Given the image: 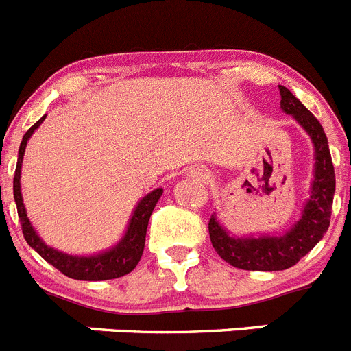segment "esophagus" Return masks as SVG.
<instances>
[{
    "label": "esophagus",
    "mask_w": 351,
    "mask_h": 351,
    "mask_svg": "<svg viewBox=\"0 0 351 351\" xmlns=\"http://www.w3.org/2000/svg\"><path fill=\"white\" fill-rule=\"evenodd\" d=\"M193 178L200 179V181H207V179H209V172L204 169H197L193 170Z\"/></svg>",
    "instance_id": "obj_1"
}]
</instances>
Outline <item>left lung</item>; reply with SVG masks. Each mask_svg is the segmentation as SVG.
<instances>
[{"label": "left lung", "instance_id": "obj_1", "mask_svg": "<svg viewBox=\"0 0 351 351\" xmlns=\"http://www.w3.org/2000/svg\"><path fill=\"white\" fill-rule=\"evenodd\" d=\"M280 95L281 110L293 117L313 142L315 167L311 188L300 218L280 235H234L221 225L216 213L210 216L209 235L214 250L225 262L244 271H285L295 265L320 243L330 223L336 176L327 135L320 121L285 86H280Z\"/></svg>", "mask_w": 351, "mask_h": 351}]
</instances>
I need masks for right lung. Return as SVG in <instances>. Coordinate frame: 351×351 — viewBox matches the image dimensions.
<instances>
[{"label":"right lung","mask_w":351,"mask_h":351,"mask_svg":"<svg viewBox=\"0 0 351 351\" xmlns=\"http://www.w3.org/2000/svg\"><path fill=\"white\" fill-rule=\"evenodd\" d=\"M43 119H45V116L40 117L23 137L21 147H19L17 167H15L14 176L15 206H17L19 219H21V226H23V234L24 239H26V243L43 260H47L51 265H54L58 271H61L64 276L71 278V280L105 281L116 280V278L128 274V272H132L133 269L137 267L138 260H141L142 253H144L145 232H147L149 218H151V214H153V209L156 207L160 197L163 195V188H156V190H153L151 193H147L145 197H142L138 200L137 207L132 213L128 226H126V232L112 247L100 251V253H95V255H70V253H64V251L49 246L36 234L35 226L31 225L29 218H27L26 207H24L23 202V193H21V169H23L24 151H26L27 141L35 133V130L42 125Z\"/></svg>","instance_id":"right-lung-1"}]
</instances>
